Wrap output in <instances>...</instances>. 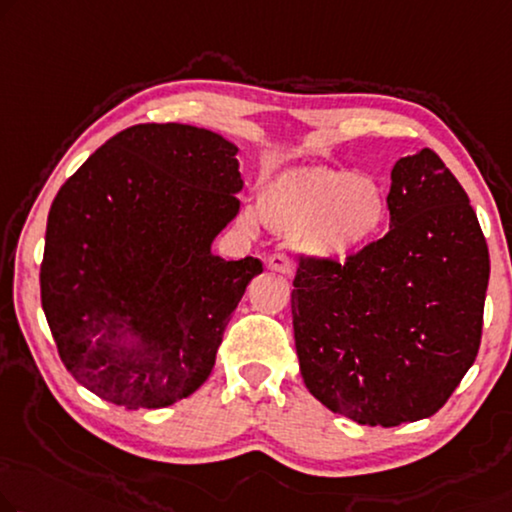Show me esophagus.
<instances>
[{
  "mask_svg": "<svg viewBox=\"0 0 512 512\" xmlns=\"http://www.w3.org/2000/svg\"><path fill=\"white\" fill-rule=\"evenodd\" d=\"M266 266H269L271 271H278V273H292L294 271V264H292V259H289L287 255H282V253H276V255H271L269 259H266Z\"/></svg>",
  "mask_w": 512,
  "mask_h": 512,
  "instance_id": "esophagus-1",
  "label": "esophagus"
}]
</instances>
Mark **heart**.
<instances>
[{"label":"heart","mask_w":512,"mask_h":512,"mask_svg":"<svg viewBox=\"0 0 512 512\" xmlns=\"http://www.w3.org/2000/svg\"><path fill=\"white\" fill-rule=\"evenodd\" d=\"M257 218L305 253L347 262L384 230L388 197L368 174L342 167H299L273 177L257 193Z\"/></svg>","instance_id":"1"}]
</instances>
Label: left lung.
<instances>
[{
  "label": "left lung",
  "instance_id": "obj_1",
  "mask_svg": "<svg viewBox=\"0 0 512 512\" xmlns=\"http://www.w3.org/2000/svg\"><path fill=\"white\" fill-rule=\"evenodd\" d=\"M391 230L345 264L301 259L292 319L305 388L358 425L427 418L474 365L490 253L430 149L391 170Z\"/></svg>",
  "mask_w": 512,
  "mask_h": 512
}]
</instances>
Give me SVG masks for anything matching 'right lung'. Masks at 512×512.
Segmentation results:
<instances>
[{
    "label": "right lung",
    "instance_id": "obj_1",
    "mask_svg": "<svg viewBox=\"0 0 512 512\" xmlns=\"http://www.w3.org/2000/svg\"><path fill=\"white\" fill-rule=\"evenodd\" d=\"M236 144L137 124L91 154L52 202L41 303L73 379L126 409L188 398L211 375L262 262L211 243L239 213Z\"/></svg>",
    "mask_w": 512,
    "mask_h": 512
}]
</instances>
